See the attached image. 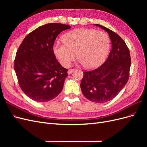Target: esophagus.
<instances>
[{"mask_svg": "<svg viewBox=\"0 0 147 147\" xmlns=\"http://www.w3.org/2000/svg\"><path fill=\"white\" fill-rule=\"evenodd\" d=\"M75 70V69H69V70H68L67 73H68V74H71L73 72H74Z\"/></svg>", "mask_w": 147, "mask_h": 147, "instance_id": "1", "label": "esophagus"}]
</instances>
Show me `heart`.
<instances>
[{
    "instance_id": "1",
    "label": "heart",
    "mask_w": 147,
    "mask_h": 147,
    "mask_svg": "<svg viewBox=\"0 0 147 147\" xmlns=\"http://www.w3.org/2000/svg\"><path fill=\"white\" fill-rule=\"evenodd\" d=\"M64 42L53 46L56 57L64 67H68L77 56L84 67L94 69L104 63L110 48V38L104 31L78 29L64 35Z\"/></svg>"
}]
</instances>
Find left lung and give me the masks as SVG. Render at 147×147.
I'll list each match as a JSON object with an SVG mask.
<instances>
[{"label": "left lung", "instance_id": "8db88e82", "mask_svg": "<svg viewBox=\"0 0 147 147\" xmlns=\"http://www.w3.org/2000/svg\"><path fill=\"white\" fill-rule=\"evenodd\" d=\"M95 25L107 32L112 48L103 64L96 69L83 72L80 86L86 99L104 103L116 97L127 83L131 56L126 43L119 35L103 26Z\"/></svg>", "mask_w": 147, "mask_h": 147}]
</instances>
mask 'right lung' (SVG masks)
<instances>
[{
    "label": "right lung",
    "mask_w": 147,
    "mask_h": 147,
    "mask_svg": "<svg viewBox=\"0 0 147 147\" xmlns=\"http://www.w3.org/2000/svg\"><path fill=\"white\" fill-rule=\"evenodd\" d=\"M69 25L48 23L26 35L16 52L14 68L21 89L30 99L47 102L58 95L64 86L68 69L56 58L53 45Z\"/></svg>",
    "instance_id": "right-lung-1"
}]
</instances>
